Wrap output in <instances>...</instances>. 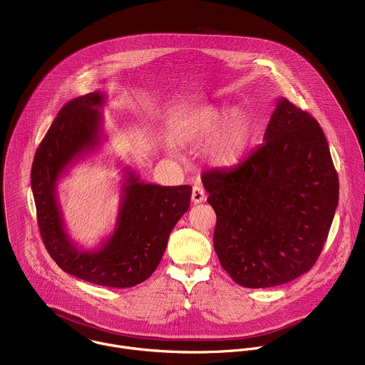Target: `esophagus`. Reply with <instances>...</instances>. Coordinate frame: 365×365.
I'll return each instance as SVG.
<instances>
[{
	"mask_svg": "<svg viewBox=\"0 0 365 365\" xmlns=\"http://www.w3.org/2000/svg\"><path fill=\"white\" fill-rule=\"evenodd\" d=\"M191 200L194 204H200L202 201H205V191L201 185H194L192 187V194H191Z\"/></svg>",
	"mask_w": 365,
	"mask_h": 365,
	"instance_id": "esophagus-1",
	"label": "esophagus"
}]
</instances>
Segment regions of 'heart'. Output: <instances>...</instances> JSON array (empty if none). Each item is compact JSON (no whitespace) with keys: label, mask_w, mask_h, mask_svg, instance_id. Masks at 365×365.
Here are the masks:
<instances>
[{"label":"heart","mask_w":365,"mask_h":365,"mask_svg":"<svg viewBox=\"0 0 365 365\" xmlns=\"http://www.w3.org/2000/svg\"><path fill=\"white\" fill-rule=\"evenodd\" d=\"M214 133L216 135L208 148L211 164L222 168L235 165L247 151L251 140L252 117L250 111L241 106L231 108L230 113L224 107L204 108L187 124L184 135L188 143L200 144L208 141Z\"/></svg>","instance_id":"1"}]
</instances>
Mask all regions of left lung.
I'll return each mask as SVG.
<instances>
[{
    "mask_svg": "<svg viewBox=\"0 0 365 365\" xmlns=\"http://www.w3.org/2000/svg\"><path fill=\"white\" fill-rule=\"evenodd\" d=\"M217 214L214 250L245 288L275 287L315 264L338 205V175L314 117L278 98L264 143L201 175Z\"/></svg>",
    "mask_w": 365,
    "mask_h": 365,
    "instance_id": "8db88e82",
    "label": "left lung"
}]
</instances>
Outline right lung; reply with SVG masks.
<instances>
[{"instance_id":"1","label":"right lung","mask_w":365,"mask_h":365,"mask_svg":"<svg viewBox=\"0 0 365 365\" xmlns=\"http://www.w3.org/2000/svg\"><path fill=\"white\" fill-rule=\"evenodd\" d=\"M104 103L106 96L96 91L61 108L36 153L31 188L41 238L58 267L97 285L128 288L158 267L173 228L190 208L192 190L147 184L125 168L113 234L96 250L80 247L66 230L57 185L68 167L101 144Z\"/></svg>"}]
</instances>
